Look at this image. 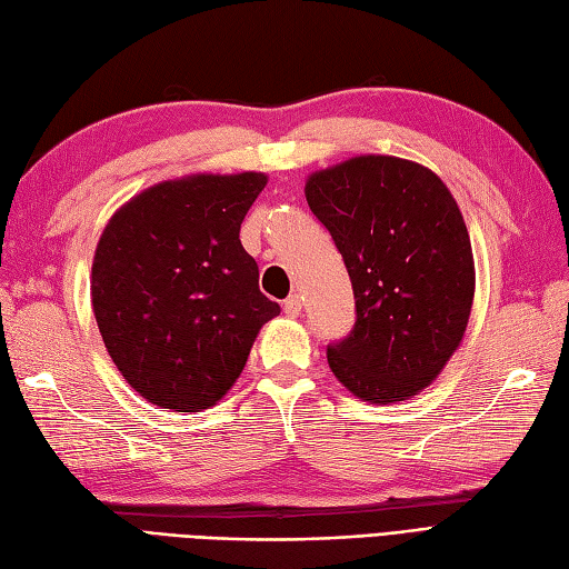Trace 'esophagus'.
Returning <instances> with one entry per match:
<instances>
[{"label": "esophagus", "instance_id": "esophagus-1", "mask_svg": "<svg viewBox=\"0 0 569 569\" xmlns=\"http://www.w3.org/2000/svg\"><path fill=\"white\" fill-rule=\"evenodd\" d=\"M284 313H287V317H299V313H301V297L299 295H292V297H289L287 301H284Z\"/></svg>", "mask_w": 569, "mask_h": 569}]
</instances>
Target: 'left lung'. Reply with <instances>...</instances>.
<instances>
[{
    "label": "left lung",
    "instance_id": "8db88e82",
    "mask_svg": "<svg viewBox=\"0 0 569 569\" xmlns=\"http://www.w3.org/2000/svg\"><path fill=\"white\" fill-rule=\"evenodd\" d=\"M305 194L356 295V326L328 346V365L362 401L411 399L446 368L470 319L475 260L458 201L433 170L395 156L311 172Z\"/></svg>",
    "mask_w": 569,
    "mask_h": 569
}]
</instances>
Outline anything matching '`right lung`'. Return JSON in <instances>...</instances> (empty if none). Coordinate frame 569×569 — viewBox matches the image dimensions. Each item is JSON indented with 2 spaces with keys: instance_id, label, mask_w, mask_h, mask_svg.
I'll list each match as a JSON object with an SVG mask.
<instances>
[{
  "instance_id": "add662e5",
  "label": "right lung",
  "mask_w": 569,
  "mask_h": 569,
  "mask_svg": "<svg viewBox=\"0 0 569 569\" xmlns=\"http://www.w3.org/2000/svg\"><path fill=\"white\" fill-rule=\"evenodd\" d=\"M268 174H189L113 213L92 262V309L113 365L172 411L217 403L280 313L258 287L241 223Z\"/></svg>"
}]
</instances>
